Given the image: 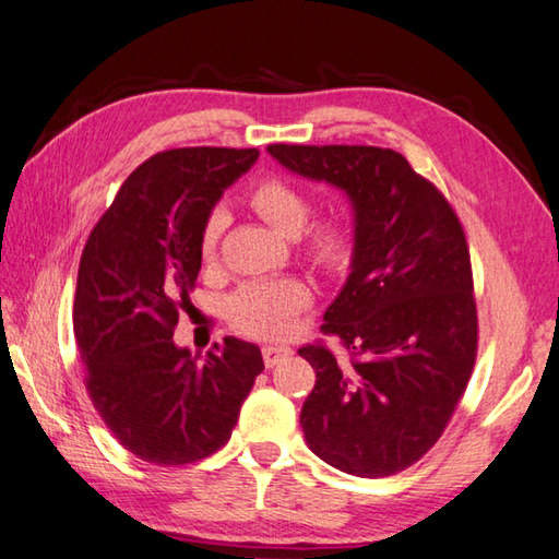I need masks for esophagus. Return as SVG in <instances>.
I'll use <instances>...</instances> for the list:
<instances>
[{
  "mask_svg": "<svg viewBox=\"0 0 559 559\" xmlns=\"http://www.w3.org/2000/svg\"><path fill=\"white\" fill-rule=\"evenodd\" d=\"M293 354L290 346H278V344H266L264 346V364L266 368L278 366L281 360H286Z\"/></svg>",
  "mask_w": 559,
  "mask_h": 559,
  "instance_id": "1",
  "label": "esophagus"
}]
</instances>
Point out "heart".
Masks as SVG:
<instances>
[{
    "label": "heart",
    "instance_id": "heart-1",
    "mask_svg": "<svg viewBox=\"0 0 559 559\" xmlns=\"http://www.w3.org/2000/svg\"><path fill=\"white\" fill-rule=\"evenodd\" d=\"M249 203L264 221L286 237H298L308 227L312 203L308 193L286 179H261L249 191ZM227 223L225 211H213L203 227V257L213 259L217 239ZM348 235L334 221L320 223L305 233V249L320 264H336L346 254ZM310 302V290L298 278H264L239 286L227 300V317L235 330L257 338H281L288 334L295 314Z\"/></svg>",
    "mask_w": 559,
    "mask_h": 559
}]
</instances>
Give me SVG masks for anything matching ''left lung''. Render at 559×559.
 Segmentation results:
<instances>
[{
	"mask_svg": "<svg viewBox=\"0 0 559 559\" xmlns=\"http://www.w3.org/2000/svg\"><path fill=\"white\" fill-rule=\"evenodd\" d=\"M281 167L344 191L354 251L344 288L324 312L358 356L338 364L310 344L314 388L300 426L310 451L356 477H388L441 439L477 354L473 269L461 221L443 193L395 150L269 145Z\"/></svg>",
	"mask_w": 559,
	"mask_h": 559,
	"instance_id": "8db88e82",
	"label": "left lung"
}]
</instances>
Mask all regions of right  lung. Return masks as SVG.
Instances as JSON below:
<instances>
[{"label": "right lung", "mask_w": 559, "mask_h": 559, "mask_svg": "<svg viewBox=\"0 0 559 559\" xmlns=\"http://www.w3.org/2000/svg\"><path fill=\"white\" fill-rule=\"evenodd\" d=\"M257 159V147L159 152L120 186L84 245L72 320L86 392L145 463L186 465L223 448L264 370L259 346L242 338L225 336L205 356L174 342L205 221Z\"/></svg>", "instance_id": "right-lung-1"}]
</instances>
